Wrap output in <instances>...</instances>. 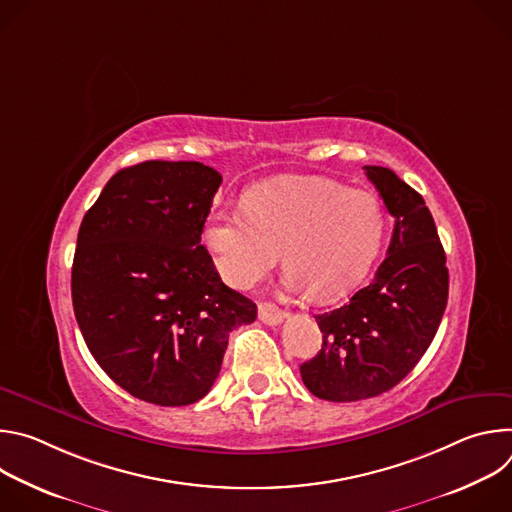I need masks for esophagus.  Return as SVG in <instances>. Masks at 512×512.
<instances>
[{"instance_id": "esophagus-1", "label": "esophagus", "mask_w": 512, "mask_h": 512, "mask_svg": "<svg viewBox=\"0 0 512 512\" xmlns=\"http://www.w3.org/2000/svg\"><path fill=\"white\" fill-rule=\"evenodd\" d=\"M283 312L275 306V304H271V302H261L259 304V320L263 322V324H269V326H275V324H279L281 320H283Z\"/></svg>"}]
</instances>
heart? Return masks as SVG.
Returning a JSON list of instances; mask_svg holds the SVG:
<instances>
[{
	"mask_svg": "<svg viewBox=\"0 0 512 512\" xmlns=\"http://www.w3.org/2000/svg\"><path fill=\"white\" fill-rule=\"evenodd\" d=\"M243 206L216 208L202 231L216 271L239 289L267 275L281 251L289 289L338 300L367 275L385 237L377 196L324 178L259 184Z\"/></svg>",
	"mask_w": 512,
	"mask_h": 512,
	"instance_id": "obj_1",
	"label": "heart"
}]
</instances>
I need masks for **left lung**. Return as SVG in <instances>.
<instances>
[{
	"label": "left lung",
	"instance_id": "obj_1",
	"mask_svg": "<svg viewBox=\"0 0 512 512\" xmlns=\"http://www.w3.org/2000/svg\"><path fill=\"white\" fill-rule=\"evenodd\" d=\"M364 170L395 218L391 245L369 285L316 316L322 348L300 367L308 391L334 403L371 399L403 381L448 304L446 253L425 200L389 168Z\"/></svg>",
	"mask_w": 512,
	"mask_h": 512
}]
</instances>
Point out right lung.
<instances>
[{
    "label": "right lung",
    "mask_w": 512,
    "mask_h": 512,
    "mask_svg": "<svg viewBox=\"0 0 512 512\" xmlns=\"http://www.w3.org/2000/svg\"><path fill=\"white\" fill-rule=\"evenodd\" d=\"M221 182L200 162H141L105 184L81 223L72 308L99 367L141 401L202 399L229 334L257 318L200 245Z\"/></svg>",
    "instance_id": "right-lung-1"
}]
</instances>
